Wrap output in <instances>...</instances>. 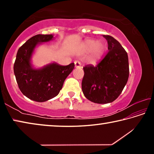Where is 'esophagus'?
<instances>
[{
  "instance_id": "esophagus-1",
  "label": "esophagus",
  "mask_w": 154,
  "mask_h": 154,
  "mask_svg": "<svg viewBox=\"0 0 154 154\" xmlns=\"http://www.w3.org/2000/svg\"><path fill=\"white\" fill-rule=\"evenodd\" d=\"M75 68H81L82 67V63L79 61H75Z\"/></svg>"
}]
</instances>
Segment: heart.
Masks as SVG:
<instances>
[{
  "instance_id": "obj_1",
  "label": "heart",
  "mask_w": 154,
  "mask_h": 154,
  "mask_svg": "<svg viewBox=\"0 0 154 154\" xmlns=\"http://www.w3.org/2000/svg\"><path fill=\"white\" fill-rule=\"evenodd\" d=\"M85 51H92V56L94 59H98L103 56L106 49V45L103 41H97L94 39H89L84 44Z\"/></svg>"
}]
</instances>
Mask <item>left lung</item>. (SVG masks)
Masks as SVG:
<instances>
[{
  "mask_svg": "<svg viewBox=\"0 0 154 154\" xmlns=\"http://www.w3.org/2000/svg\"><path fill=\"white\" fill-rule=\"evenodd\" d=\"M108 43L109 51L96 65L83 67L82 87L85 98L98 104L112 103L118 97L129 77L128 57L118 41L103 35Z\"/></svg>",
  "mask_w": 154,
  "mask_h": 154,
  "instance_id": "left-lung-1",
  "label": "left lung"
}]
</instances>
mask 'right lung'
<instances>
[{
    "label": "right lung",
    "mask_w": 154,
    "mask_h": 154,
    "mask_svg": "<svg viewBox=\"0 0 154 154\" xmlns=\"http://www.w3.org/2000/svg\"><path fill=\"white\" fill-rule=\"evenodd\" d=\"M53 38L52 35H36L31 37L18 49L14 63V74L20 91L36 102H45L58 95L64 80L75 67L74 63L61 66L55 62L39 69L32 67L30 60L36 46Z\"/></svg>",
    "instance_id": "add662e5"
}]
</instances>
